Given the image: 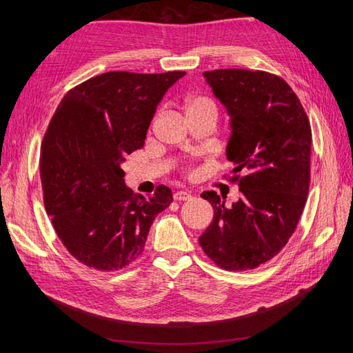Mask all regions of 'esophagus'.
Segmentation results:
<instances>
[{
	"label": "esophagus",
	"instance_id": "1",
	"mask_svg": "<svg viewBox=\"0 0 353 353\" xmlns=\"http://www.w3.org/2000/svg\"><path fill=\"white\" fill-rule=\"evenodd\" d=\"M174 200H177V201H185V200H191V194L190 192H186V191H177V192H174Z\"/></svg>",
	"mask_w": 353,
	"mask_h": 353
}]
</instances>
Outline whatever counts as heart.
<instances>
[{"mask_svg":"<svg viewBox=\"0 0 353 353\" xmlns=\"http://www.w3.org/2000/svg\"><path fill=\"white\" fill-rule=\"evenodd\" d=\"M203 109L215 110L214 103L209 99H206V97H191V99L186 100V112L203 110Z\"/></svg>","mask_w":353,"mask_h":353,"instance_id":"b5f03b06","label":"heart"}]
</instances>
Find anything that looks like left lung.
<instances>
[{
	"label": "left lung",
	"instance_id": "obj_1",
	"mask_svg": "<svg viewBox=\"0 0 353 353\" xmlns=\"http://www.w3.org/2000/svg\"><path fill=\"white\" fill-rule=\"evenodd\" d=\"M203 76L230 117L226 156L241 199L230 208L215 191L201 197L214 220L201 249L228 272L252 270L274 258L294 234L311 177V125L283 79L265 71L214 70Z\"/></svg>",
	"mask_w": 353,
	"mask_h": 353
}]
</instances>
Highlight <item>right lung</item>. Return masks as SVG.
I'll return each instance as SVG.
<instances>
[{
  "mask_svg": "<svg viewBox=\"0 0 353 353\" xmlns=\"http://www.w3.org/2000/svg\"><path fill=\"white\" fill-rule=\"evenodd\" d=\"M185 71H110L72 88L59 103L42 141L45 211L74 258L100 272L121 270L144 250L156 215L172 192L133 194L121 168L144 147L148 125L168 88Z\"/></svg>",
  "mask_w": 353,
  "mask_h": 353,
  "instance_id": "obj_1",
  "label": "right lung"
}]
</instances>
